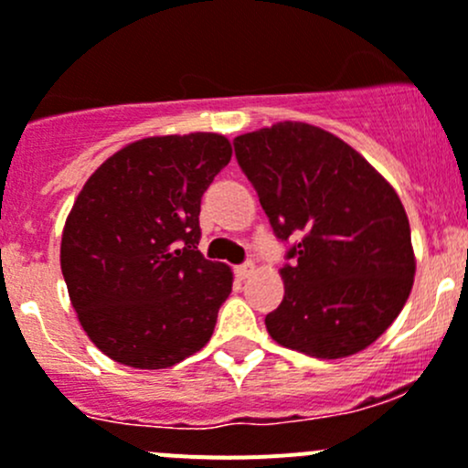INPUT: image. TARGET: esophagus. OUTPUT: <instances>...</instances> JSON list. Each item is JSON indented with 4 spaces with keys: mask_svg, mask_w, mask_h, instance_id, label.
Listing matches in <instances>:
<instances>
[{
    "mask_svg": "<svg viewBox=\"0 0 468 468\" xmlns=\"http://www.w3.org/2000/svg\"><path fill=\"white\" fill-rule=\"evenodd\" d=\"M253 262H244V264H239V267H235V273H238V278H249L250 273H253Z\"/></svg>",
    "mask_w": 468,
    "mask_h": 468,
    "instance_id": "1",
    "label": "esophagus"
}]
</instances>
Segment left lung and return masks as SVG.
<instances>
[{"label":"left lung","mask_w":468,"mask_h":468,"mask_svg":"<svg viewBox=\"0 0 468 468\" xmlns=\"http://www.w3.org/2000/svg\"><path fill=\"white\" fill-rule=\"evenodd\" d=\"M233 145L275 238L293 239L267 332L316 358L366 350L399 316L415 278L399 195L354 147L307 122H275Z\"/></svg>","instance_id":"left-lung-1"}]
</instances>
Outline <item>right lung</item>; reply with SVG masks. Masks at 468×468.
Instances as JSON below:
<instances>
[{"label": "right lung", "instance_id": "right-lung-1", "mask_svg": "<svg viewBox=\"0 0 468 468\" xmlns=\"http://www.w3.org/2000/svg\"><path fill=\"white\" fill-rule=\"evenodd\" d=\"M226 136H150L82 186L60 267L78 321L114 361L161 370L213 336L233 273L199 253L201 197L230 161Z\"/></svg>", "mask_w": 468, "mask_h": 468}]
</instances>
